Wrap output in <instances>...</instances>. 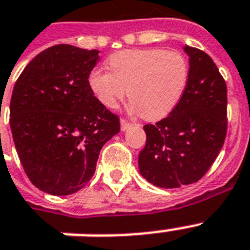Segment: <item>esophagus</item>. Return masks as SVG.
Listing matches in <instances>:
<instances>
[{"label": "esophagus", "instance_id": "obj_1", "mask_svg": "<svg viewBox=\"0 0 250 250\" xmlns=\"http://www.w3.org/2000/svg\"><path fill=\"white\" fill-rule=\"evenodd\" d=\"M131 125H131L129 122L125 121V119H121V129H122V131H127V129H128Z\"/></svg>", "mask_w": 250, "mask_h": 250}]
</instances>
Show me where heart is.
Returning a JSON list of instances; mask_svg holds the SVG:
<instances>
[{
    "label": "heart",
    "mask_w": 250,
    "mask_h": 250,
    "mask_svg": "<svg viewBox=\"0 0 250 250\" xmlns=\"http://www.w3.org/2000/svg\"><path fill=\"white\" fill-rule=\"evenodd\" d=\"M110 71L94 68L88 76L92 93L115 109L128 90L132 109L148 121H158L175 109L186 92L189 64L179 50L129 49L107 60Z\"/></svg>",
    "instance_id": "1"
}]
</instances>
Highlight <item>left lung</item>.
Here are the masks:
<instances>
[{
	"label": "left lung",
	"mask_w": 250,
	"mask_h": 250,
	"mask_svg": "<svg viewBox=\"0 0 250 250\" xmlns=\"http://www.w3.org/2000/svg\"><path fill=\"white\" fill-rule=\"evenodd\" d=\"M189 76L186 92L170 115L145 125L146 143L139 170L153 186L179 188L198 182L225 144L227 85L205 52L186 45Z\"/></svg>",
	"instance_id": "8db88e82"
}]
</instances>
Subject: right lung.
<instances>
[{
    "mask_svg": "<svg viewBox=\"0 0 250 250\" xmlns=\"http://www.w3.org/2000/svg\"><path fill=\"white\" fill-rule=\"evenodd\" d=\"M98 53L50 46L25 66L14 85V144L28 179L42 192L67 196L82 189L93 176L104 144L121 129L118 115L88 84Z\"/></svg>",
    "mask_w": 250,
    "mask_h": 250,
    "instance_id": "add662e5",
    "label": "right lung"
}]
</instances>
